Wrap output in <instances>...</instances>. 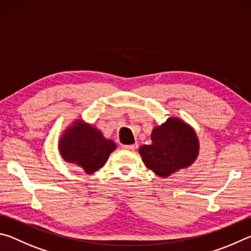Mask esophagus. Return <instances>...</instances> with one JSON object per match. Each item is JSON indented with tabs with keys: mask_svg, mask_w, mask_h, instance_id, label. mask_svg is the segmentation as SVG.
Wrapping results in <instances>:
<instances>
[{
	"mask_svg": "<svg viewBox=\"0 0 251 251\" xmlns=\"http://www.w3.org/2000/svg\"><path fill=\"white\" fill-rule=\"evenodd\" d=\"M122 148L126 151H135L137 148V144H133V145H122Z\"/></svg>",
	"mask_w": 251,
	"mask_h": 251,
	"instance_id": "34e87169",
	"label": "esophagus"
}]
</instances>
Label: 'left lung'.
<instances>
[{"label":"left lung","instance_id":"8db88e82","mask_svg":"<svg viewBox=\"0 0 251 251\" xmlns=\"http://www.w3.org/2000/svg\"><path fill=\"white\" fill-rule=\"evenodd\" d=\"M151 145L139 148L144 164L160 177H168L188 167L198 155V138L190 126L178 118H168L151 133Z\"/></svg>","mask_w":251,"mask_h":251}]
</instances>
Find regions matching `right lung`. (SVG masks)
<instances>
[{
    "label": "right lung",
    "instance_id": "add662e5",
    "mask_svg": "<svg viewBox=\"0 0 251 251\" xmlns=\"http://www.w3.org/2000/svg\"><path fill=\"white\" fill-rule=\"evenodd\" d=\"M115 148L116 144L105 139L100 130L80 122L70 127L58 144L63 158L78 165L87 174L94 173L103 166Z\"/></svg>",
    "mask_w": 251,
    "mask_h": 251
}]
</instances>
